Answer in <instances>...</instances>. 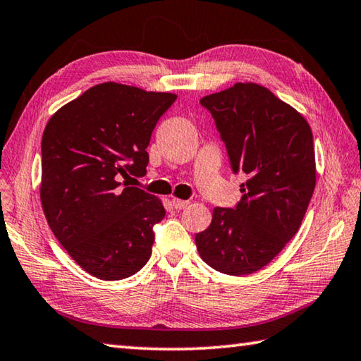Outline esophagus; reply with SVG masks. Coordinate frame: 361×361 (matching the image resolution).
Segmentation results:
<instances>
[{"label":"esophagus","instance_id":"esophagus-1","mask_svg":"<svg viewBox=\"0 0 361 361\" xmlns=\"http://www.w3.org/2000/svg\"><path fill=\"white\" fill-rule=\"evenodd\" d=\"M172 205L176 209H183V208H186L189 205V202L188 200H181V199H172Z\"/></svg>","mask_w":361,"mask_h":361}]
</instances>
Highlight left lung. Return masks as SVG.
<instances>
[{
  "label": "left lung",
  "instance_id": "obj_1",
  "mask_svg": "<svg viewBox=\"0 0 361 361\" xmlns=\"http://www.w3.org/2000/svg\"><path fill=\"white\" fill-rule=\"evenodd\" d=\"M200 104L213 116L233 173L247 178L237 207H216L195 245L216 271L251 274L283 251L305 218L316 186L311 128L257 83H235Z\"/></svg>",
  "mask_w": 361,
  "mask_h": 361
}]
</instances>
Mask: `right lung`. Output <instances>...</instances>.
<instances>
[{"instance_id":"right-lung-1","label":"right lung","mask_w":361,"mask_h":361,"mask_svg":"<svg viewBox=\"0 0 361 361\" xmlns=\"http://www.w3.org/2000/svg\"><path fill=\"white\" fill-rule=\"evenodd\" d=\"M176 99L115 82L63 106L42 134L41 202L51 232L85 271L104 281L135 274L154 243L162 202L133 176L147 173V148Z\"/></svg>"}]
</instances>
